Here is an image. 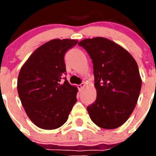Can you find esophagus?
Masks as SVG:
<instances>
[{
    "mask_svg": "<svg viewBox=\"0 0 156 156\" xmlns=\"http://www.w3.org/2000/svg\"><path fill=\"white\" fill-rule=\"evenodd\" d=\"M84 86H85V84H84V83H81V84H79V85H78V87L79 90H81L83 87H84Z\"/></svg>",
    "mask_w": 156,
    "mask_h": 156,
    "instance_id": "obj_1",
    "label": "esophagus"
}]
</instances>
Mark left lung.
Instances as JSON below:
<instances>
[{
  "instance_id": "left-lung-1",
  "label": "left lung",
  "mask_w": 156,
  "mask_h": 156,
  "mask_svg": "<svg viewBox=\"0 0 156 156\" xmlns=\"http://www.w3.org/2000/svg\"><path fill=\"white\" fill-rule=\"evenodd\" d=\"M92 59L97 99L87 109L97 126L115 129L133 112L140 93L142 80L133 56L120 45L101 37L78 43Z\"/></svg>"
}]
</instances>
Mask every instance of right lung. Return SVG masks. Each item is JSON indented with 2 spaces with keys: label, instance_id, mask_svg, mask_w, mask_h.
<instances>
[{
  "label": "right lung",
  "instance_id": "add662e5",
  "mask_svg": "<svg viewBox=\"0 0 156 156\" xmlns=\"http://www.w3.org/2000/svg\"><path fill=\"white\" fill-rule=\"evenodd\" d=\"M72 39H53L34 50L20 69L19 97L30 120L38 127L53 130L66 122L76 103L78 88L66 75L64 56L77 44Z\"/></svg>",
  "mask_w": 156,
  "mask_h": 156
}]
</instances>
